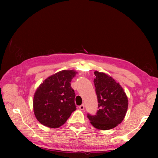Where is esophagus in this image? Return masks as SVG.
Masks as SVG:
<instances>
[{
	"label": "esophagus",
	"instance_id": "obj_1",
	"mask_svg": "<svg viewBox=\"0 0 158 158\" xmlns=\"http://www.w3.org/2000/svg\"><path fill=\"white\" fill-rule=\"evenodd\" d=\"M84 108H85L84 104L81 105V106H79V109H80V110H84Z\"/></svg>",
	"mask_w": 158,
	"mask_h": 158
}]
</instances>
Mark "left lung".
<instances>
[{
  "mask_svg": "<svg viewBox=\"0 0 158 158\" xmlns=\"http://www.w3.org/2000/svg\"><path fill=\"white\" fill-rule=\"evenodd\" d=\"M94 74L99 109L95 114L88 113L87 117L95 128L109 130L117 127L125 118L128 99L122 87L113 78L98 71L94 72Z\"/></svg>",
  "mask_w": 158,
  "mask_h": 158,
  "instance_id": "1",
  "label": "left lung"
}]
</instances>
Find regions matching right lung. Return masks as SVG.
<instances>
[{
	"label": "right lung",
	"instance_id": "right-lung-1",
	"mask_svg": "<svg viewBox=\"0 0 158 158\" xmlns=\"http://www.w3.org/2000/svg\"><path fill=\"white\" fill-rule=\"evenodd\" d=\"M74 70H63L47 78L37 88L33 98V111L40 123L59 128L76 109L74 90L70 86L76 76Z\"/></svg>",
	"mask_w": 158,
	"mask_h": 158
}]
</instances>
